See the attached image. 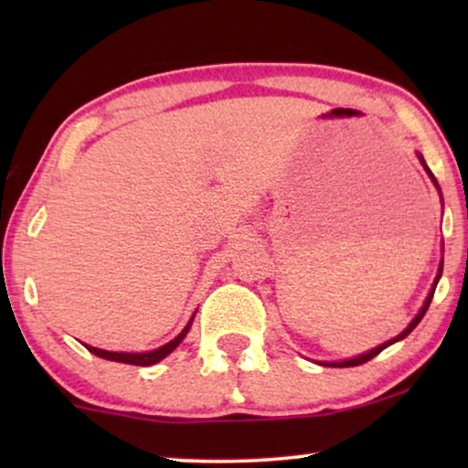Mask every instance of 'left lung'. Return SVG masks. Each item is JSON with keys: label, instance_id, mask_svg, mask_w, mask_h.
Returning <instances> with one entry per match:
<instances>
[{"label": "left lung", "instance_id": "left-lung-1", "mask_svg": "<svg viewBox=\"0 0 468 468\" xmlns=\"http://www.w3.org/2000/svg\"><path fill=\"white\" fill-rule=\"evenodd\" d=\"M418 159H420V164L424 165V170H426V175L431 176V181H432V185L434 187H437V191L441 194V187H439V183H437V178H434V175L431 172V168H428L426 165V162H424V157L420 155L418 153ZM441 202H443V197H441ZM441 272H443V261H441L439 264V272H437V277H434V283H432V287H431V292H428V296H426V300H424V304H421V309H420V313L418 315H415L413 319H411V324L407 325L405 330L400 332L399 336H394V338H389V341H386L383 345H379V347H375V349H370V351H367V354H360V356H356V357H347V360H338V362H317V364H322V367H332V368H347V367H360V364H364V362H368V360H373L375 356H379L383 349L386 347H389V345H394V343H399V341H402V338L405 336H409L411 335V330L415 328V325H418L420 322H421V317L426 315V311H428V306H431V303H432V296H434V290H437V283H439V279H441Z\"/></svg>", "mask_w": 468, "mask_h": 468}]
</instances>
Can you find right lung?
<instances>
[{"mask_svg":"<svg viewBox=\"0 0 468 468\" xmlns=\"http://www.w3.org/2000/svg\"><path fill=\"white\" fill-rule=\"evenodd\" d=\"M194 317H196V313H194V315H191L187 325H185V328L181 330V335L175 336L170 343H165V345H162V347H157V349H153V351H143V354H132V351H106V349H98V347H91V345H85V347L91 351L93 356L104 357V360L133 364V367H151V364L162 362L165 356H170L172 351H175L178 345L183 343V338L187 336L191 324H194Z\"/></svg>","mask_w":468,"mask_h":468,"instance_id":"add662e5","label":"right lung"}]
</instances>
